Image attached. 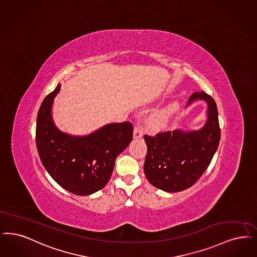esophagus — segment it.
I'll return each mask as SVG.
<instances>
[{"label":"esophagus","mask_w":257,"mask_h":257,"mask_svg":"<svg viewBox=\"0 0 257 257\" xmlns=\"http://www.w3.org/2000/svg\"><path fill=\"white\" fill-rule=\"evenodd\" d=\"M142 137H143V128H142L141 124L138 123L135 126V129H134V138L140 139Z\"/></svg>","instance_id":"esophagus-1"}]
</instances>
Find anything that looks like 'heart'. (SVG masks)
<instances>
[{"mask_svg":"<svg viewBox=\"0 0 257 257\" xmlns=\"http://www.w3.org/2000/svg\"><path fill=\"white\" fill-rule=\"evenodd\" d=\"M173 111H174V106H171L165 111H162L160 113L154 114L149 120L150 127L154 130H159V129H162L163 127H165V124L167 122V119L169 117V114Z\"/></svg>","mask_w":257,"mask_h":257,"instance_id":"obj_1","label":"heart"}]
</instances>
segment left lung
Wrapping results in <instances>:
<instances>
[{
  "instance_id": "8db88e82",
  "label": "left lung",
  "mask_w": 257,
  "mask_h": 257,
  "mask_svg": "<svg viewBox=\"0 0 257 257\" xmlns=\"http://www.w3.org/2000/svg\"><path fill=\"white\" fill-rule=\"evenodd\" d=\"M196 99H204L208 104V119L201 130L144 136L147 145L145 177L151 185L167 192H179L194 185L208 167L219 145L221 129L214 99L205 92H196L188 104Z\"/></svg>"
}]
</instances>
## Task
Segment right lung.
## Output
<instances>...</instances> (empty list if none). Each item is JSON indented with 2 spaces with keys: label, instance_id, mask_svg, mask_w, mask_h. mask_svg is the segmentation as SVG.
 Here are the masks:
<instances>
[{
  "label": "right lung",
  "instance_id": "1",
  "mask_svg": "<svg viewBox=\"0 0 257 257\" xmlns=\"http://www.w3.org/2000/svg\"><path fill=\"white\" fill-rule=\"evenodd\" d=\"M61 85L43 100L37 114L36 147L52 179L75 195H90L109 182L115 159L133 139V124H108L87 137L62 133L52 122V101Z\"/></svg>",
  "mask_w": 257,
  "mask_h": 257
}]
</instances>
